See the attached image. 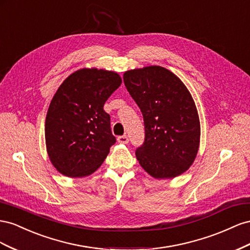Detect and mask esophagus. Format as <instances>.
I'll return each instance as SVG.
<instances>
[{"label": "esophagus", "mask_w": 250, "mask_h": 250, "mask_svg": "<svg viewBox=\"0 0 250 250\" xmlns=\"http://www.w3.org/2000/svg\"><path fill=\"white\" fill-rule=\"evenodd\" d=\"M117 140L120 144H127V142H129V137H127L126 135H123V136H118Z\"/></svg>", "instance_id": "34e87169"}]
</instances>
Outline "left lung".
<instances>
[{"mask_svg":"<svg viewBox=\"0 0 250 250\" xmlns=\"http://www.w3.org/2000/svg\"><path fill=\"white\" fill-rule=\"evenodd\" d=\"M124 82L144 116L145 141L135 151L140 166L157 179L181 175L194 162L200 141L189 91L159 66L126 71Z\"/></svg>","mask_w":250,"mask_h":250,"instance_id":"1","label":"left lung"}]
</instances>
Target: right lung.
<instances>
[{
    "mask_svg": "<svg viewBox=\"0 0 250 250\" xmlns=\"http://www.w3.org/2000/svg\"><path fill=\"white\" fill-rule=\"evenodd\" d=\"M121 83L112 71L82 69L68 76L49 105L45 138L54 167L68 177L91 175L116 138L104 104Z\"/></svg>",
    "mask_w": 250,
    "mask_h": 250,
    "instance_id": "obj_1",
    "label": "right lung"
}]
</instances>
